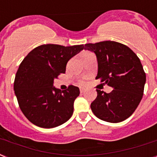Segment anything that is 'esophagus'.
I'll list each match as a JSON object with an SVG mask.
<instances>
[{
    "label": "esophagus",
    "mask_w": 157,
    "mask_h": 157,
    "mask_svg": "<svg viewBox=\"0 0 157 157\" xmlns=\"http://www.w3.org/2000/svg\"><path fill=\"white\" fill-rule=\"evenodd\" d=\"M85 91H86L85 88H83V87H81V88H80V92H81V93H84Z\"/></svg>",
    "instance_id": "34e87169"
}]
</instances>
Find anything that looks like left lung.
I'll list each match as a JSON object with an SVG mask.
<instances>
[{
	"label": "left lung",
	"instance_id": "8db88e82",
	"mask_svg": "<svg viewBox=\"0 0 157 157\" xmlns=\"http://www.w3.org/2000/svg\"><path fill=\"white\" fill-rule=\"evenodd\" d=\"M85 49L97 56L96 78L113 88L109 94L97 90L91 110L104 121L125 120L133 114L143 96L146 76L139 58L127 45L113 41L86 44Z\"/></svg>",
	"mask_w": 157,
	"mask_h": 157
}]
</instances>
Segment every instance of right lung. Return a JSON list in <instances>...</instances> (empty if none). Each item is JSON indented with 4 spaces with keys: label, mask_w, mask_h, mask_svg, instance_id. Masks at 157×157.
Listing matches in <instances>:
<instances>
[{
    "label": "right lung",
    "mask_w": 157,
    "mask_h": 157,
    "mask_svg": "<svg viewBox=\"0 0 157 157\" xmlns=\"http://www.w3.org/2000/svg\"><path fill=\"white\" fill-rule=\"evenodd\" d=\"M83 49V45L47 44L36 47L23 59L16 72L14 90L19 108L33 124L52 128L71 117L79 89L69 86L61 91L53 86L54 79L64 74L69 59Z\"/></svg>",
    "instance_id": "right-lung-1"
}]
</instances>
